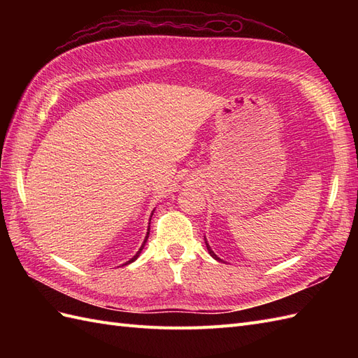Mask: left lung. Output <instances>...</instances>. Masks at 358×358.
<instances>
[{
	"instance_id": "left-lung-1",
	"label": "left lung",
	"mask_w": 358,
	"mask_h": 358,
	"mask_svg": "<svg viewBox=\"0 0 358 358\" xmlns=\"http://www.w3.org/2000/svg\"><path fill=\"white\" fill-rule=\"evenodd\" d=\"M206 246H208V251H209V254H210V255H212V257H213V258H215V259H218V262H220V258H218V257H216V255H215V252H213V251H212V249H210V246H209V245H208V243H206Z\"/></svg>"
}]
</instances>
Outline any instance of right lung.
Listing matches in <instances>:
<instances>
[{
  "label": "right lung",
  "mask_w": 358,
  "mask_h": 358,
  "mask_svg": "<svg viewBox=\"0 0 358 358\" xmlns=\"http://www.w3.org/2000/svg\"><path fill=\"white\" fill-rule=\"evenodd\" d=\"M148 234H149V230H148ZM148 234H146V239H145V242H143V245H142V248H140V249H138V252H137V254H136V255H134V257H133V258H131V259H129V262H127V263H125V264H129V263H133V262H134V259H137V257H138V254H140V252H142V249H143V246H145V243H146V241H148ZM125 264H124V266H125Z\"/></svg>",
  "instance_id": "add662e5"
}]
</instances>
